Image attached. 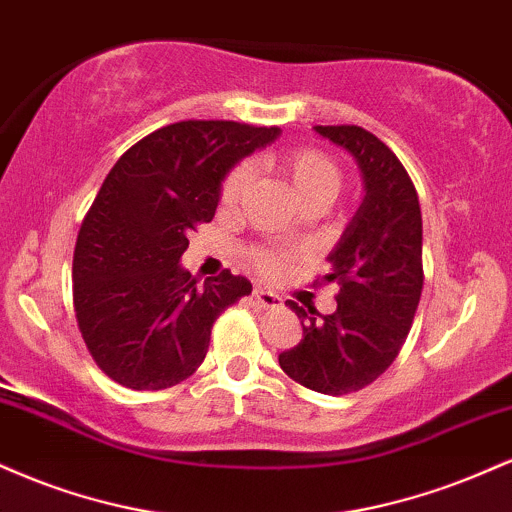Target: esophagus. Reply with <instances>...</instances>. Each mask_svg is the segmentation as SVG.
Here are the masks:
<instances>
[{"mask_svg": "<svg viewBox=\"0 0 512 512\" xmlns=\"http://www.w3.org/2000/svg\"><path fill=\"white\" fill-rule=\"evenodd\" d=\"M252 296H255V303L260 305V308H281V298L276 296V293L267 291V289H255L252 291Z\"/></svg>", "mask_w": 512, "mask_h": 512, "instance_id": "obj_1", "label": "esophagus"}]
</instances>
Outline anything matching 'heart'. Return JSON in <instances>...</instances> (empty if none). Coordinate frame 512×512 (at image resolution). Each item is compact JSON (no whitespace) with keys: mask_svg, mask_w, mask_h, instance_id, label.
<instances>
[{"mask_svg":"<svg viewBox=\"0 0 512 512\" xmlns=\"http://www.w3.org/2000/svg\"><path fill=\"white\" fill-rule=\"evenodd\" d=\"M274 173L284 178L291 187L293 195L301 199L303 207L308 204H320L322 209L332 202L342 190V168L325 151L313 149V146H293V149L272 151L264 158ZM252 182L250 163H238L228 170V175L221 182L219 190V207L221 211H233L245 197ZM252 264L262 276L276 279L289 269L291 257L279 250H257L252 255Z\"/></svg>","mask_w":512,"mask_h":512,"instance_id":"heart-1","label":"heart"}]
</instances>
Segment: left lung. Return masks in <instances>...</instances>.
<instances>
[{
  "mask_svg": "<svg viewBox=\"0 0 512 512\" xmlns=\"http://www.w3.org/2000/svg\"><path fill=\"white\" fill-rule=\"evenodd\" d=\"M361 166L366 197L330 252L322 284L339 289L337 310L289 308L303 339L279 354V366L308 390L349 395L378 380L402 351L424 289L421 204L407 168L385 142L356 125H317Z\"/></svg>",
  "mask_w": 512,
  "mask_h": 512,
  "instance_id": "8db88e82",
  "label": "left lung"
}]
</instances>
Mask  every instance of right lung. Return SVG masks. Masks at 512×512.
Here are the masks:
<instances>
[{
  "mask_svg": "<svg viewBox=\"0 0 512 512\" xmlns=\"http://www.w3.org/2000/svg\"><path fill=\"white\" fill-rule=\"evenodd\" d=\"M279 127L182 120L146 134L117 158L74 248V313L88 354L129 390H166L190 378L211 327L250 296L223 269L204 284L180 267L192 231L209 223L221 180Z\"/></svg>",
  "mask_w": 512,
  "mask_h": 512,
  "instance_id": "1",
  "label": "right lung"
}]
</instances>
